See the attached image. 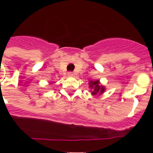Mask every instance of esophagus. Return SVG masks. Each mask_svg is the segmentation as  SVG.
<instances>
[{"label": "esophagus", "mask_w": 153, "mask_h": 153, "mask_svg": "<svg viewBox=\"0 0 153 153\" xmlns=\"http://www.w3.org/2000/svg\"><path fill=\"white\" fill-rule=\"evenodd\" d=\"M67 75H68L69 76H74V74H73L72 72H69L68 74H67Z\"/></svg>", "instance_id": "1"}]
</instances>
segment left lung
Returning a JSON list of instances; mask_svg holds the SVG:
<instances>
[{
    "label": "left lung",
    "instance_id": "1",
    "mask_svg": "<svg viewBox=\"0 0 153 153\" xmlns=\"http://www.w3.org/2000/svg\"><path fill=\"white\" fill-rule=\"evenodd\" d=\"M90 87L91 88L92 95H97V94H101L103 93L105 91V87L102 85H100V81L95 80V81H90L89 83Z\"/></svg>",
    "mask_w": 153,
    "mask_h": 153
}]
</instances>
